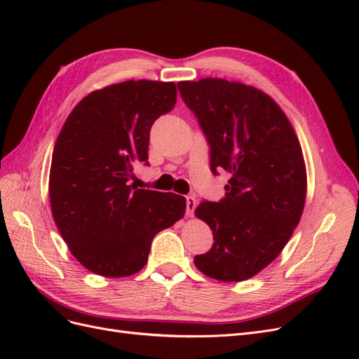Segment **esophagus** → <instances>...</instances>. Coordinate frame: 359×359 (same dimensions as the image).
<instances>
[{
    "label": "esophagus",
    "instance_id": "34e87169",
    "mask_svg": "<svg viewBox=\"0 0 359 359\" xmlns=\"http://www.w3.org/2000/svg\"><path fill=\"white\" fill-rule=\"evenodd\" d=\"M186 201H187L186 214H187L189 217H193L194 208H196V199H194V196H187V198H186Z\"/></svg>",
    "mask_w": 359,
    "mask_h": 359
}]
</instances>
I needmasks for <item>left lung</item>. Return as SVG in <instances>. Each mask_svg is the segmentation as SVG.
I'll return each instance as SVG.
<instances>
[{
    "mask_svg": "<svg viewBox=\"0 0 359 359\" xmlns=\"http://www.w3.org/2000/svg\"><path fill=\"white\" fill-rule=\"evenodd\" d=\"M211 148V170L231 178L220 202L194 215L211 227L214 244L194 257L211 278L244 281L281 253L307 196L301 144L283 109L252 85L220 78L178 82Z\"/></svg>",
    "mask_w": 359,
    "mask_h": 359,
    "instance_id": "1",
    "label": "left lung"
}]
</instances>
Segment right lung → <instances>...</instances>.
<instances>
[{
	"instance_id": "1",
	"label": "right lung",
	"mask_w": 359,
	"mask_h": 359,
	"mask_svg": "<svg viewBox=\"0 0 359 359\" xmlns=\"http://www.w3.org/2000/svg\"><path fill=\"white\" fill-rule=\"evenodd\" d=\"M175 103L173 82L107 85L74 106L57 137L49 172L53 220L70 253L97 276L139 273L153 238L186 214L180 194L128 184L135 163L148 160L151 126Z\"/></svg>"
}]
</instances>
